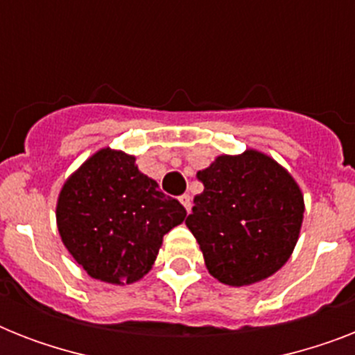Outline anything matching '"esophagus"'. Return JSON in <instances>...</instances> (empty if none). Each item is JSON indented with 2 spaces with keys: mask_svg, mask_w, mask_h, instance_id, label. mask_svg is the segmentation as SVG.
<instances>
[{
  "mask_svg": "<svg viewBox=\"0 0 355 355\" xmlns=\"http://www.w3.org/2000/svg\"><path fill=\"white\" fill-rule=\"evenodd\" d=\"M178 200H180V205H182L184 208H186V211L191 210V197H189L188 193L180 195V197H178Z\"/></svg>",
  "mask_w": 355,
  "mask_h": 355,
  "instance_id": "obj_1",
  "label": "esophagus"
}]
</instances>
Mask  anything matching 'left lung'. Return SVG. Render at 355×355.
I'll return each instance as SVG.
<instances>
[{
    "label": "left lung",
    "mask_w": 355,
    "mask_h": 355,
    "mask_svg": "<svg viewBox=\"0 0 355 355\" xmlns=\"http://www.w3.org/2000/svg\"><path fill=\"white\" fill-rule=\"evenodd\" d=\"M197 178L205 191L193 199L186 225L208 272L236 287L275 275L291 256L302 227L304 197L295 178L252 149L217 156Z\"/></svg>",
    "instance_id": "1"
}]
</instances>
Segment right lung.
<instances>
[{
  "instance_id": "obj_1",
  "label": "right lung",
  "mask_w": 355,
  "mask_h": 355,
  "mask_svg": "<svg viewBox=\"0 0 355 355\" xmlns=\"http://www.w3.org/2000/svg\"><path fill=\"white\" fill-rule=\"evenodd\" d=\"M121 150L101 149L66 180L57 202L62 243L83 269L108 284L147 275L162 239L186 210Z\"/></svg>"
}]
</instances>
